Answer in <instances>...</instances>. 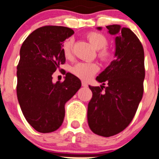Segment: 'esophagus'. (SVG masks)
I'll return each instance as SVG.
<instances>
[{
	"instance_id": "obj_1",
	"label": "esophagus",
	"mask_w": 159,
	"mask_h": 159,
	"mask_svg": "<svg viewBox=\"0 0 159 159\" xmlns=\"http://www.w3.org/2000/svg\"><path fill=\"white\" fill-rule=\"evenodd\" d=\"M82 86H84V87H87V86H88V84L85 82H82Z\"/></svg>"
}]
</instances>
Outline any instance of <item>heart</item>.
Here are the masks:
<instances>
[{"label":"heart","mask_w":159,"mask_h":159,"mask_svg":"<svg viewBox=\"0 0 159 159\" xmlns=\"http://www.w3.org/2000/svg\"><path fill=\"white\" fill-rule=\"evenodd\" d=\"M86 38L89 42L92 45L95 50H100L99 56L103 60H109L112 58V52L105 48L108 46V39L104 34L97 32H91L86 34ZM73 44L72 39L66 40L63 44L62 49L64 56L68 59L72 57L73 55ZM72 73L80 79L84 81H88L99 71V66L95 63H85L80 62L75 64L71 69Z\"/></svg>","instance_id":"1"}]
</instances>
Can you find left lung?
<instances>
[{"label":"left lung","mask_w":159,"mask_h":159,"mask_svg":"<svg viewBox=\"0 0 159 159\" xmlns=\"http://www.w3.org/2000/svg\"><path fill=\"white\" fill-rule=\"evenodd\" d=\"M106 28L109 34L116 35L115 59L96 77L102 82L100 87L89 86L92 98L87 120L94 133L109 137L123 131L133 119L144 93L145 72L144 49L136 35L117 24Z\"/></svg>","instance_id":"left-lung-1"}]
</instances>
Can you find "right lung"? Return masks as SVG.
Masks as SVG:
<instances>
[{
  "label": "right lung",
  "mask_w": 159,
  "mask_h": 159,
  "mask_svg": "<svg viewBox=\"0 0 159 159\" xmlns=\"http://www.w3.org/2000/svg\"><path fill=\"white\" fill-rule=\"evenodd\" d=\"M74 33L62 26H44L33 31L20 49L17 66V97L24 117L38 132L56 131L64 122V105L82 86L67 73L64 82L52 74L65 63L63 42Z\"/></svg>",
  "instance_id": "add662e5"
}]
</instances>
